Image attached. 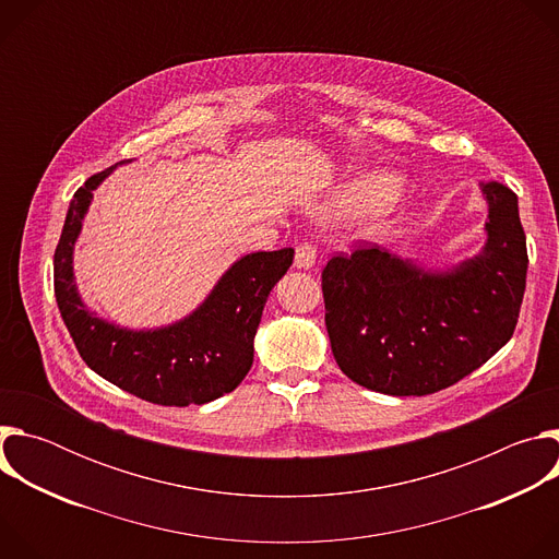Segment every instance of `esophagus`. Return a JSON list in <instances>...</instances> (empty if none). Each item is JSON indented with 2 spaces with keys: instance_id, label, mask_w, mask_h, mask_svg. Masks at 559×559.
I'll return each mask as SVG.
<instances>
[{
  "instance_id": "obj_1",
  "label": "esophagus",
  "mask_w": 559,
  "mask_h": 559,
  "mask_svg": "<svg viewBox=\"0 0 559 559\" xmlns=\"http://www.w3.org/2000/svg\"><path fill=\"white\" fill-rule=\"evenodd\" d=\"M313 263H316V246H313V243H309V241L300 243V246L296 248L294 265H296L298 270H311V267H313Z\"/></svg>"
}]
</instances>
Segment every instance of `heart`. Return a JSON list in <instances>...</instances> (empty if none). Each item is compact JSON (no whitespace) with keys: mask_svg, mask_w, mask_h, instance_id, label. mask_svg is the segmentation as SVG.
Segmentation results:
<instances>
[{"mask_svg":"<svg viewBox=\"0 0 559 559\" xmlns=\"http://www.w3.org/2000/svg\"><path fill=\"white\" fill-rule=\"evenodd\" d=\"M397 194V181L389 175H369L349 183L328 207L334 216L367 214L384 207Z\"/></svg>","mask_w":559,"mask_h":559,"instance_id":"b5f03b06","label":"heart"}]
</instances>
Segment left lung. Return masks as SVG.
Listing matches in <instances>:
<instances>
[{
    "label": "left lung",
    "instance_id": "1",
    "mask_svg": "<svg viewBox=\"0 0 559 559\" xmlns=\"http://www.w3.org/2000/svg\"><path fill=\"white\" fill-rule=\"evenodd\" d=\"M480 190L487 246L453 270L425 272L371 243L328 261L325 325L347 378L389 395H427L511 341L526 287V236L515 192L498 181Z\"/></svg>",
    "mask_w": 559,
    "mask_h": 559
}]
</instances>
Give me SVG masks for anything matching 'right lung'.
Instances as JSON below:
<instances>
[{"label": "right lung", "mask_w": 559, "mask_h": 559, "mask_svg": "<svg viewBox=\"0 0 559 559\" xmlns=\"http://www.w3.org/2000/svg\"><path fill=\"white\" fill-rule=\"evenodd\" d=\"M117 166L93 175L70 201L55 250V298L61 318L79 356L108 382L154 405H205L248 376L265 300L289 270L294 250L254 252L236 261L205 302L170 328L132 332L102 321L76 294L72 250L93 190Z\"/></svg>", "instance_id": "add662e5"}]
</instances>
